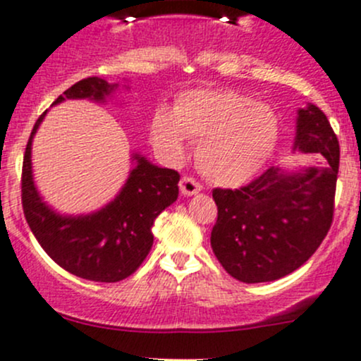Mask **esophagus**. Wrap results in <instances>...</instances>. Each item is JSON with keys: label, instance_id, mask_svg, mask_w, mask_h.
Returning a JSON list of instances; mask_svg holds the SVG:
<instances>
[{"label": "esophagus", "instance_id": "34e87169", "mask_svg": "<svg viewBox=\"0 0 361 361\" xmlns=\"http://www.w3.org/2000/svg\"><path fill=\"white\" fill-rule=\"evenodd\" d=\"M180 190L183 195L190 197V195H195V193H199L200 190H202V185H200L195 178L183 176L180 180Z\"/></svg>", "mask_w": 361, "mask_h": 361}]
</instances>
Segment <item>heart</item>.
I'll return each mask as SVG.
<instances>
[{
  "label": "heart",
  "instance_id": "heart-1",
  "mask_svg": "<svg viewBox=\"0 0 361 361\" xmlns=\"http://www.w3.org/2000/svg\"><path fill=\"white\" fill-rule=\"evenodd\" d=\"M152 136L164 154L181 159L185 138L197 143V162L207 180L238 187L252 180L273 154L279 119L270 105L231 90H190L171 114L155 112Z\"/></svg>",
  "mask_w": 361,
  "mask_h": 361
}]
</instances>
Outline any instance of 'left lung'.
I'll return each mask as SVG.
<instances>
[{"instance_id": "left-lung-1", "label": "left lung", "mask_w": 361, "mask_h": 361, "mask_svg": "<svg viewBox=\"0 0 361 361\" xmlns=\"http://www.w3.org/2000/svg\"><path fill=\"white\" fill-rule=\"evenodd\" d=\"M294 150L320 162L295 173L271 166L237 190H212L218 206L212 252L240 282H271L298 270L331 228L339 142L317 105L298 111Z\"/></svg>"}]
</instances>
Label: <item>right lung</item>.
Wrapping results in <instances>:
<instances>
[{
  "label": "right lung",
  "mask_w": 361,
  "mask_h": 361,
  "mask_svg": "<svg viewBox=\"0 0 361 361\" xmlns=\"http://www.w3.org/2000/svg\"><path fill=\"white\" fill-rule=\"evenodd\" d=\"M117 90L102 78H86L63 91V100L105 102ZM47 112L29 136L22 166V207L30 231L56 264L93 282H119L138 270L154 244L155 218L178 199V171L159 168L133 154L135 168L116 199L91 214L66 216L43 202L32 178L30 147Z\"/></svg>",
  "instance_id": "1"
}]
</instances>
